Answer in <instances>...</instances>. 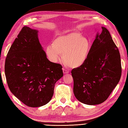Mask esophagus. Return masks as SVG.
Instances as JSON below:
<instances>
[{
	"label": "esophagus",
	"mask_w": 128,
	"mask_h": 128,
	"mask_svg": "<svg viewBox=\"0 0 128 128\" xmlns=\"http://www.w3.org/2000/svg\"><path fill=\"white\" fill-rule=\"evenodd\" d=\"M62 71H63L64 74H68V73H69L68 70H67L65 69L64 68H62Z\"/></svg>",
	"instance_id": "34e87169"
}]
</instances>
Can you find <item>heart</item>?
Segmentation results:
<instances>
[{"label":"heart","instance_id":"heart-1","mask_svg":"<svg viewBox=\"0 0 128 128\" xmlns=\"http://www.w3.org/2000/svg\"><path fill=\"white\" fill-rule=\"evenodd\" d=\"M91 49V42L88 38L78 32H71L56 37L46 47L48 59L53 62L61 58L72 68H78L85 63Z\"/></svg>","mask_w":128,"mask_h":128}]
</instances>
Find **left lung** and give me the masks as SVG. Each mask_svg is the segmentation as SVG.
I'll list each match as a JSON object with an SVG mask.
<instances>
[{
    "mask_svg": "<svg viewBox=\"0 0 128 128\" xmlns=\"http://www.w3.org/2000/svg\"><path fill=\"white\" fill-rule=\"evenodd\" d=\"M97 32L85 63L72 70L73 92L76 99L88 105L104 102L120 79V56L109 31Z\"/></svg>",
    "mask_w": 128,
    "mask_h": 128,
    "instance_id": "1",
    "label": "left lung"
}]
</instances>
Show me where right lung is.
I'll return each instance as SVG.
<instances>
[{"label": "right lung", "mask_w": 128, "mask_h": 128, "mask_svg": "<svg viewBox=\"0 0 128 128\" xmlns=\"http://www.w3.org/2000/svg\"><path fill=\"white\" fill-rule=\"evenodd\" d=\"M38 34L37 30L24 26L10 48L5 62L10 91L31 107L50 102L55 84L63 76L61 65L47 59Z\"/></svg>", "instance_id": "add662e5"}]
</instances>
